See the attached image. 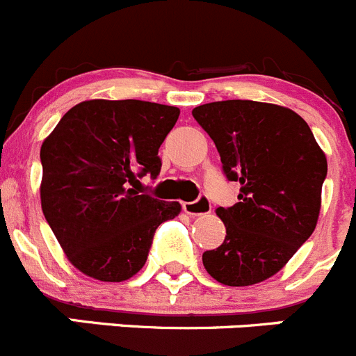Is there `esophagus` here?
I'll list each match as a JSON object with an SVG mask.
<instances>
[{"mask_svg": "<svg viewBox=\"0 0 356 356\" xmlns=\"http://www.w3.org/2000/svg\"><path fill=\"white\" fill-rule=\"evenodd\" d=\"M181 208H184V211L188 213V215H194V216L206 215V213L211 211V202H209V199L206 197V195H201L197 201L184 202Z\"/></svg>", "mask_w": 356, "mask_h": 356, "instance_id": "obj_1", "label": "esophagus"}]
</instances>
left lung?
<instances>
[{
	"label": "left lung",
	"instance_id": "obj_1",
	"mask_svg": "<svg viewBox=\"0 0 356 356\" xmlns=\"http://www.w3.org/2000/svg\"><path fill=\"white\" fill-rule=\"evenodd\" d=\"M192 115L215 143L227 180L241 185L234 206L216 209L227 236L202 253V264L223 285H255L313 234L327 159L306 120L289 108L229 99Z\"/></svg>",
	"mask_w": 356,
	"mask_h": 356
}]
</instances>
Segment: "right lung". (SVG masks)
Listing matches in <instances>:
<instances>
[{
  "label": "right lung",
  "mask_w": 356,
  "mask_h": 356,
  "mask_svg": "<svg viewBox=\"0 0 356 356\" xmlns=\"http://www.w3.org/2000/svg\"><path fill=\"white\" fill-rule=\"evenodd\" d=\"M180 110L148 101H83L43 141L42 209L64 253L99 282H125L147 262L154 234L180 213L136 192L161 172L159 148Z\"/></svg>",
  "instance_id": "add662e5"
}]
</instances>
